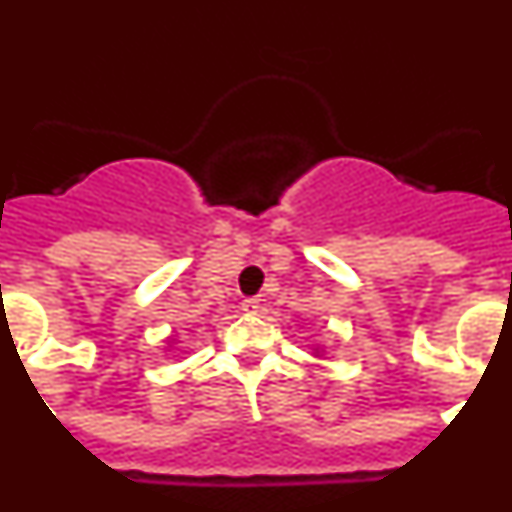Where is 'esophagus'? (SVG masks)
<instances>
[{"instance_id":"esophagus-1","label":"esophagus","mask_w":512,"mask_h":512,"mask_svg":"<svg viewBox=\"0 0 512 512\" xmlns=\"http://www.w3.org/2000/svg\"><path fill=\"white\" fill-rule=\"evenodd\" d=\"M241 307H243V312H259L261 300L259 297H246V300L241 302Z\"/></svg>"}]
</instances>
